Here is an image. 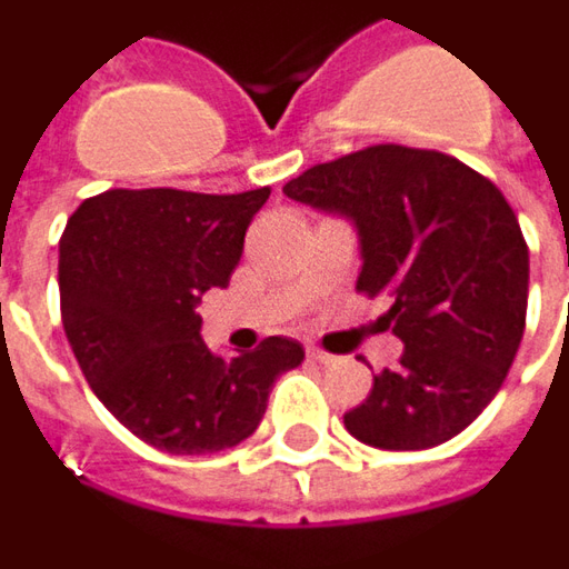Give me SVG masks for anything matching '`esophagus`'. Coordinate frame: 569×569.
<instances>
[{"mask_svg":"<svg viewBox=\"0 0 569 569\" xmlns=\"http://www.w3.org/2000/svg\"><path fill=\"white\" fill-rule=\"evenodd\" d=\"M308 357H311V360H317V363H332V360H336V353H329V351H323V348H308Z\"/></svg>","mask_w":569,"mask_h":569,"instance_id":"esophagus-1","label":"esophagus"}]
</instances>
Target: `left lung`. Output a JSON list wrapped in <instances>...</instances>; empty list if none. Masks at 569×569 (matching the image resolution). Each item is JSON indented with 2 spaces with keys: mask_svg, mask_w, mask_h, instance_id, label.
<instances>
[{
  "mask_svg": "<svg viewBox=\"0 0 569 569\" xmlns=\"http://www.w3.org/2000/svg\"><path fill=\"white\" fill-rule=\"evenodd\" d=\"M286 197L360 230L357 292H391L395 369L345 428L379 450H428L478 419L502 388L527 323L530 252L490 178L440 150L372 144L292 178Z\"/></svg>",
  "mask_w": 569,
  "mask_h": 569,
  "instance_id": "8db88e82",
  "label": "left lung"
}]
</instances>
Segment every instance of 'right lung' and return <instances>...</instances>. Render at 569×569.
I'll list each match as a JSON object with an SVG mask.
<instances>
[{"label":"right lung","mask_w":569,"mask_h":569,"mask_svg":"<svg viewBox=\"0 0 569 569\" xmlns=\"http://www.w3.org/2000/svg\"><path fill=\"white\" fill-rule=\"evenodd\" d=\"M268 197L271 188L224 197L117 188L89 197L63 228L67 341L98 400L157 450L237 447L261 422L277 376L305 360L283 336L230 360L200 339V296L228 286Z\"/></svg>","instance_id":"add662e5"}]
</instances>
